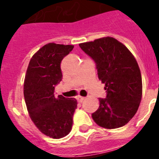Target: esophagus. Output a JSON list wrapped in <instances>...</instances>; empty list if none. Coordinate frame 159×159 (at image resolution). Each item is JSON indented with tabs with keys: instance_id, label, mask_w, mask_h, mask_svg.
Returning <instances> with one entry per match:
<instances>
[{
	"instance_id": "esophagus-1",
	"label": "esophagus",
	"mask_w": 159,
	"mask_h": 159,
	"mask_svg": "<svg viewBox=\"0 0 159 159\" xmlns=\"http://www.w3.org/2000/svg\"><path fill=\"white\" fill-rule=\"evenodd\" d=\"M76 99L78 102H83V101L84 100V97L80 96V95H79V96L76 97Z\"/></svg>"
}]
</instances>
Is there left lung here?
Returning a JSON list of instances; mask_svg holds the SVG:
<instances>
[{"mask_svg":"<svg viewBox=\"0 0 159 159\" xmlns=\"http://www.w3.org/2000/svg\"><path fill=\"white\" fill-rule=\"evenodd\" d=\"M79 46L94 60L99 80L105 84L106 98L99 99V107L92 114L94 121L107 129L123 127L134 117L142 99V76L135 58L109 36Z\"/></svg>","mask_w":159,"mask_h":159,"instance_id":"1","label":"left lung"}]
</instances>
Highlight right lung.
<instances>
[{"label": "right lung", "instance_id": "obj_1", "mask_svg": "<svg viewBox=\"0 0 159 159\" xmlns=\"http://www.w3.org/2000/svg\"><path fill=\"white\" fill-rule=\"evenodd\" d=\"M73 45L49 43L32 57L24 84V95L31 119L40 131L53 139L69 134L77 107L74 98L55 96V87L62 80L60 63Z\"/></svg>", "mask_w": 159, "mask_h": 159}]
</instances>
